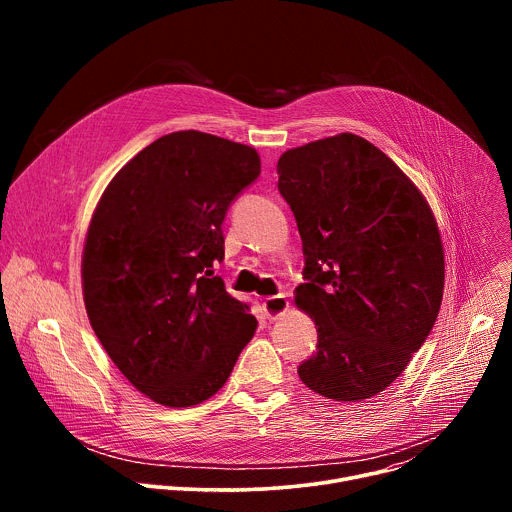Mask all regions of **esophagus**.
<instances>
[{"mask_svg":"<svg viewBox=\"0 0 512 512\" xmlns=\"http://www.w3.org/2000/svg\"><path fill=\"white\" fill-rule=\"evenodd\" d=\"M287 308H289V304H287V300H285L283 294L271 296V298H265V300H263V310H265V314H267L269 320H277Z\"/></svg>","mask_w":512,"mask_h":512,"instance_id":"obj_1","label":"esophagus"}]
</instances>
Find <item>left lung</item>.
<instances>
[{"label":"left lung","mask_w":512,"mask_h":512,"mask_svg":"<svg viewBox=\"0 0 512 512\" xmlns=\"http://www.w3.org/2000/svg\"><path fill=\"white\" fill-rule=\"evenodd\" d=\"M277 174L306 261L296 306L318 326L298 375L328 399H369L405 371L442 306L444 247L431 208L354 133L287 150Z\"/></svg>","instance_id":"left-lung-1"}]
</instances>
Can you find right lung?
I'll return each mask as SVG.
<instances>
[{
    "label": "right lung",
    "mask_w": 512,
    "mask_h": 512,
    "mask_svg": "<svg viewBox=\"0 0 512 512\" xmlns=\"http://www.w3.org/2000/svg\"><path fill=\"white\" fill-rule=\"evenodd\" d=\"M261 174L249 145L168 133L105 188L83 251L91 326L123 377L166 407L221 389L257 320L212 271L231 202Z\"/></svg>",
    "instance_id": "obj_1"
}]
</instances>
